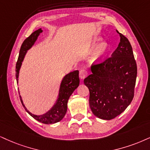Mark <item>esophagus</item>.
Returning a JSON list of instances; mask_svg holds the SVG:
<instances>
[{
  "instance_id": "obj_1",
  "label": "esophagus",
  "mask_w": 150,
  "mask_h": 150,
  "mask_svg": "<svg viewBox=\"0 0 150 150\" xmlns=\"http://www.w3.org/2000/svg\"><path fill=\"white\" fill-rule=\"evenodd\" d=\"M79 77H80V79H84L85 77H87V75H88V72H87L86 70L83 69V70H81L80 72H79Z\"/></svg>"
}]
</instances>
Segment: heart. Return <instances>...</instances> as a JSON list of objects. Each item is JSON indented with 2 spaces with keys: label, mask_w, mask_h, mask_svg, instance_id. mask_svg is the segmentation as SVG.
<instances>
[{
  "label": "heart",
  "mask_w": 150,
  "mask_h": 150,
  "mask_svg": "<svg viewBox=\"0 0 150 150\" xmlns=\"http://www.w3.org/2000/svg\"><path fill=\"white\" fill-rule=\"evenodd\" d=\"M102 41V38L97 37L94 38L93 44L98 45L92 52L90 60L93 63H100L106 58V57L110 50V45L107 42L100 43Z\"/></svg>",
  "instance_id": "heart-1"
}]
</instances>
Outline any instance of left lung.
<instances>
[{
	"mask_svg": "<svg viewBox=\"0 0 150 150\" xmlns=\"http://www.w3.org/2000/svg\"><path fill=\"white\" fill-rule=\"evenodd\" d=\"M119 35L120 41L111 57L92 66V74L84 80L90 92L91 109L103 120H111L122 113L134 96L137 66L129 41Z\"/></svg>",
	"mask_w": 150,
	"mask_h": 150,
	"instance_id": "obj_1",
	"label": "left lung"
}]
</instances>
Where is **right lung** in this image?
Wrapping results in <instances>:
<instances>
[{
	"instance_id": "add662e5",
	"label": "right lung",
	"mask_w": 150,
	"mask_h": 150,
	"mask_svg": "<svg viewBox=\"0 0 150 150\" xmlns=\"http://www.w3.org/2000/svg\"><path fill=\"white\" fill-rule=\"evenodd\" d=\"M42 32L43 30H41V28L36 30L22 43L16 65V78L17 83L18 80L20 69L21 67L22 62L23 61L27 51L33 47V45L37 41L38 37ZM79 84V79L78 71H74L66 75L62 80L59 90L58 98L55 103L48 111L42 115H35L30 113L24 105L21 96H20V99L26 111L35 120L43 124H54V123L59 122L64 118L67 111V104L70 96H71L74 91L78 87Z\"/></svg>"
}]
</instances>
